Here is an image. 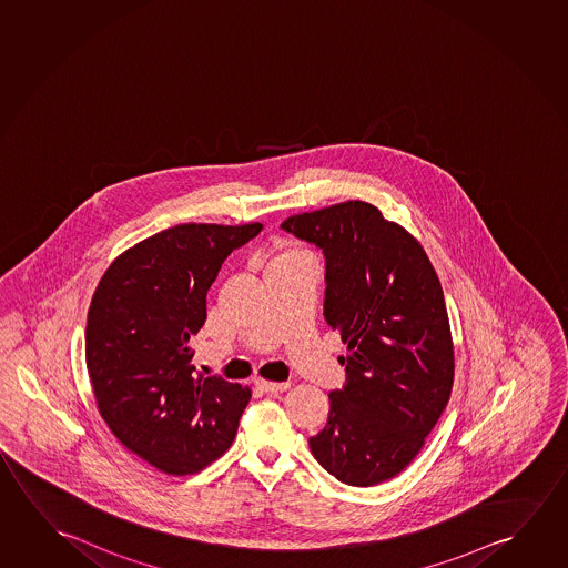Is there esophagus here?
<instances>
[{"label":"esophagus","instance_id":"esophagus-1","mask_svg":"<svg viewBox=\"0 0 568 568\" xmlns=\"http://www.w3.org/2000/svg\"><path fill=\"white\" fill-rule=\"evenodd\" d=\"M255 385L265 393H281L288 389V384H273V382H263V379H257Z\"/></svg>","mask_w":568,"mask_h":568}]
</instances>
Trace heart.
Masks as SVG:
<instances>
[{
    "label": "heart",
    "instance_id": "b5f03b06",
    "mask_svg": "<svg viewBox=\"0 0 568 568\" xmlns=\"http://www.w3.org/2000/svg\"><path fill=\"white\" fill-rule=\"evenodd\" d=\"M295 257H305V255L297 252V250H285V252L281 253L280 257H277L275 262H281V260H295Z\"/></svg>",
    "mask_w": 568,
    "mask_h": 568
}]
</instances>
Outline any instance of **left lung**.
Returning <instances> with one entry per match:
<instances>
[{"instance_id":"8db88e82","label":"left lung","mask_w":568,"mask_h":568,"mask_svg":"<svg viewBox=\"0 0 568 568\" xmlns=\"http://www.w3.org/2000/svg\"><path fill=\"white\" fill-rule=\"evenodd\" d=\"M324 255V321L348 344L346 382L308 446L356 488L389 480L419 454L453 392L454 349L437 271L415 237L362 201L285 220Z\"/></svg>"}]
</instances>
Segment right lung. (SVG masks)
<instances>
[{
  "mask_svg": "<svg viewBox=\"0 0 568 568\" xmlns=\"http://www.w3.org/2000/svg\"><path fill=\"white\" fill-rule=\"evenodd\" d=\"M262 227L163 230L122 253L90 303L87 367L100 415L128 450L165 474L202 470L236 437L252 392L202 376L191 338L222 263Z\"/></svg>",
  "mask_w": 568,
  "mask_h": 568,
  "instance_id": "right-lung-1",
  "label": "right lung"
}]
</instances>
